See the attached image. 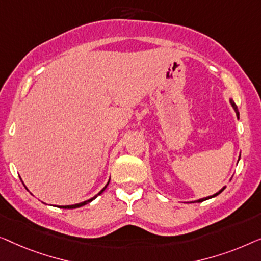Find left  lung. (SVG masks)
<instances>
[{
  "mask_svg": "<svg viewBox=\"0 0 261 261\" xmlns=\"http://www.w3.org/2000/svg\"><path fill=\"white\" fill-rule=\"evenodd\" d=\"M230 104H232V106H233V109H234V111H236V113H237V117H238V118H239V111H238V106L236 105V102H234L233 100H232V99H230ZM239 159H240V157H239ZM225 188H226V187H223V188L221 189V190H219V192L218 193H216V194H214V195H212V196H208V197H204V199H200V200H196V201H194V202H202V201H204V200H208V199H212V197H214V196H216V195H219V194L220 193H221V192H223V190H225Z\"/></svg>",
  "mask_w": 261,
  "mask_h": 261,
  "instance_id": "8db88e82",
  "label": "left lung"
}]
</instances>
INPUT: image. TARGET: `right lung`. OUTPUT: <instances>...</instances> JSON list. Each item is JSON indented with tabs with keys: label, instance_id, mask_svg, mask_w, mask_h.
<instances>
[{
	"label": "right lung",
	"instance_id": "right-lung-1",
	"mask_svg": "<svg viewBox=\"0 0 261 261\" xmlns=\"http://www.w3.org/2000/svg\"><path fill=\"white\" fill-rule=\"evenodd\" d=\"M110 182V181H109ZM109 182L106 183V186L104 187V188H102L100 192H99L97 195H95L94 197H92V199H90V200H87V201H84V202H80V203H76V204H72V205H59V208H65V209H73V208H79V207H83V205H85V204H87V203H90L91 201H93L95 197H97L98 195H100V194L104 192V190L106 189V187H108V185H109Z\"/></svg>",
	"mask_w": 261,
	"mask_h": 261
}]
</instances>
